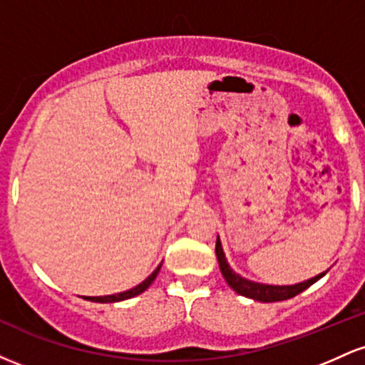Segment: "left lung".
Returning a JSON list of instances; mask_svg holds the SVG:
<instances>
[{"mask_svg": "<svg viewBox=\"0 0 365 365\" xmlns=\"http://www.w3.org/2000/svg\"><path fill=\"white\" fill-rule=\"evenodd\" d=\"M216 257H217V262H220L221 274H223L226 283H228L230 287L238 293V295L249 297V299L257 300V302H279V300L292 299V297L302 293L305 288H309L312 283H316L317 279L326 274V273H321L317 274L316 278H311L307 279V282L299 283V284H292V287H273V284H261V283L249 282V279L242 278V276L233 273L232 267L228 266V262H226L225 254H223V247H221L220 237L216 238Z\"/></svg>", "mask_w": 365, "mask_h": 365, "instance_id": "8db88e82", "label": "left lung"}]
</instances>
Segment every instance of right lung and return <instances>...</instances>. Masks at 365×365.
<instances>
[{
  "mask_svg": "<svg viewBox=\"0 0 365 365\" xmlns=\"http://www.w3.org/2000/svg\"><path fill=\"white\" fill-rule=\"evenodd\" d=\"M159 269H161V264L154 269V273L149 276V278H145L144 282H142L140 284H137L135 288H132V290H127L123 293H116V295H106V297H86L87 300H91V302H101V304H108V302H120V300H127V299H132V297L139 295V293H142L144 290H148L149 284L154 282V278H156Z\"/></svg>",
  "mask_w": 365,
  "mask_h": 365,
  "instance_id": "add662e5",
  "label": "right lung"
}]
</instances>
